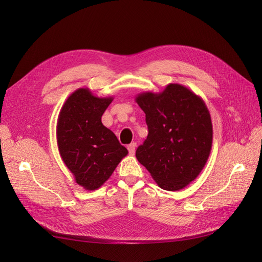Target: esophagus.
<instances>
[{
	"label": "esophagus",
	"instance_id": "obj_1",
	"mask_svg": "<svg viewBox=\"0 0 262 262\" xmlns=\"http://www.w3.org/2000/svg\"><path fill=\"white\" fill-rule=\"evenodd\" d=\"M136 147H137V143H134V142H133V143L128 145V150H129V153L131 155H133L134 153H136Z\"/></svg>",
	"mask_w": 262,
	"mask_h": 262
}]
</instances>
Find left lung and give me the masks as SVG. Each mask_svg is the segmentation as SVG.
Returning <instances> with one entry per match:
<instances>
[{
    "mask_svg": "<svg viewBox=\"0 0 262 262\" xmlns=\"http://www.w3.org/2000/svg\"><path fill=\"white\" fill-rule=\"evenodd\" d=\"M136 101L148 128L146 140L137 149L138 161L160 188L184 189L199 176L211 153L213 126L207 105L177 83L161 93H141Z\"/></svg>",
    "mask_w": 262,
    "mask_h": 262,
    "instance_id": "1",
    "label": "left lung"
}]
</instances>
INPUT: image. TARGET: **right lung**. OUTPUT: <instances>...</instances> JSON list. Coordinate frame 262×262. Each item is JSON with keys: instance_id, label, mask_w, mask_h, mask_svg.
<instances>
[{"instance_id": "obj_1", "label": "right lung", "mask_w": 262, "mask_h": 262, "mask_svg": "<svg viewBox=\"0 0 262 262\" xmlns=\"http://www.w3.org/2000/svg\"><path fill=\"white\" fill-rule=\"evenodd\" d=\"M114 97H97L90 89H78L63 104L57 122L60 156L77 185L100 188L128 155L115 133L102 124L101 116Z\"/></svg>"}]
</instances>
